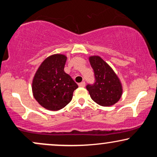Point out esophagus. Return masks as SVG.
Returning <instances> with one entry per match:
<instances>
[{"label":"esophagus","instance_id":"esophagus-1","mask_svg":"<svg viewBox=\"0 0 157 157\" xmlns=\"http://www.w3.org/2000/svg\"><path fill=\"white\" fill-rule=\"evenodd\" d=\"M85 86H86V82H81L80 83H79V86L80 87H85Z\"/></svg>","mask_w":157,"mask_h":157}]
</instances>
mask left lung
Masks as SVG:
<instances>
[{
  "label": "left lung",
  "mask_w": 157,
  "mask_h": 157,
  "mask_svg": "<svg viewBox=\"0 0 157 157\" xmlns=\"http://www.w3.org/2000/svg\"><path fill=\"white\" fill-rule=\"evenodd\" d=\"M89 60L96 80L94 85L86 86L91 98L98 105L105 107L114 105L122 94V86L120 78L100 56H90Z\"/></svg>",
  "instance_id": "left-lung-1"
}]
</instances>
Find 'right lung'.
I'll return each instance as SVG.
<instances>
[{"label": "right lung", "instance_id": "obj_1", "mask_svg": "<svg viewBox=\"0 0 157 157\" xmlns=\"http://www.w3.org/2000/svg\"><path fill=\"white\" fill-rule=\"evenodd\" d=\"M67 57L48 56L37 68L32 80V93L37 102L49 111H58L71 102L76 82L64 71Z\"/></svg>", "mask_w": 157, "mask_h": 157}]
</instances>
